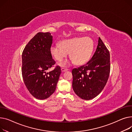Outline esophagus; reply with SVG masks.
I'll return each instance as SVG.
<instances>
[{"label": "esophagus", "mask_w": 132, "mask_h": 132, "mask_svg": "<svg viewBox=\"0 0 132 132\" xmlns=\"http://www.w3.org/2000/svg\"><path fill=\"white\" fill-rule=\"evenodd\" d=\"M68 70V69H65V68H61L62 72H65V71H67Z\"/></svg>", "instance_id": "obj_1"}]
</instances>
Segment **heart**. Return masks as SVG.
Listing matches in <instances>:
<instances>
[{
	"instance_id": "heart-1",
	"label": "heart",
	"mask_w": 132,
	"mask_h": 132,
	"mask_svg": "<svg viewBox=\"0 0 132 132\" xmlns=\"http://www.w3.org/2000/svg\"><path fill=\"white\" fill-rule=\"evenodd\" d=\"M94 48V43L89 37H75L62 41L61 44L52 45L50 52L56 60L61 61L66 57L69 53L71 62L77 65H81L89 60ZM68 61L60 64L61 66L68 65Z\"/></svg>"
}]
</instances>
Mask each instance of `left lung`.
Returning <instances> with one entry per match:
<instances>
[{
	"mask_svg": "<svg viewBox=\"0 0 132 132\" xmlns=\"http://www.w3.org/2000/svg\"><path fill=\"white\" fill-rule=\"evenodd\" d=\"M110 71V53L100 37L93 56L88 62L72 69V88L82 99L89 100L102 92Z\"/></svg>",
	"mask_w": 132,
	"mask_h": 132,
	"instance_id": "left-lung-1",
	"label": "left lung"
}]
</instances>
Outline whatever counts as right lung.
Here are the masks:
<instances>
[{
  "label": "right lung",
  "mask_w": 132,
  "mask_h": 132,
  "mask_svg": "<svg viewBox=\"0 0 132 132\" xmlns=\"http://www.w3.org/2000/svg\"><path fill=\"white\" fill-rule=\"evenodd\" d=\"M53 36L50 32H38L27 44L22 52V74L26 86L39 100L49 97L55 92L61 70L56 66L50 52Z\"/></svg>",
  "instance_id": "1"
}]
</instances>
